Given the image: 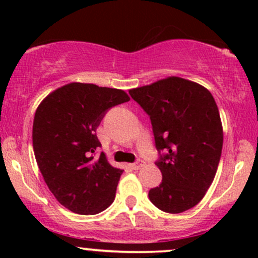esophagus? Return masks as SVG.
I'll return each mask as SVG.
<instances>
[{
  "instance_id": "esophagus-1",
  "label": "esophagus",
  "mask_w": 258,
  "mask_h": 258,
  "mask_svg": "<svg viewBox=\"0 0 258 258\" xmlns=\"http://www.w3.org/2000/svg\"><path fill=\"white\" fill-rule=\"evenodd\" d=\"M144 165H146V162H144V160H142V159H138L137 161H136L135 164L132 165V167L135 168V170H139V168H142V167H143Z\"/></svg>"
}]
</instances>
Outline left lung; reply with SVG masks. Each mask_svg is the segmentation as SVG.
I'll return each mask as SVG.
<instances>
[{"label": "left lung", "mask_w": 258, "mask_h": 258, "mask_svg": "<svg viewBox=\"0 0 258 258\" xmlns=\"http://www.w3.org/2000/svg\"><path fill=\"white\" fill-rule=\"evenodd\" d=\"M152 121L162 173L149 199L168 214H180L205 197L220 164L223 130L214 97L189 80L171 78L130 90Z\"/></svg>", "instance_id": "obj_1"}]
</instances>
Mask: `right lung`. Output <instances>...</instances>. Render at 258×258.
Here are the masks:
<instances>
[{"mask_svg": "<svg viewBox=\"0 0 258 258\" xmlns=\"http://www.w3.org/2000/svg\"><path fill=\"white\" fill-rule=\"evenodd\" d=\"M130 100L126 92L73 82L58 88L38 105L32 147L38 168L55 199L79 215L104 211L115 199L122 170L112 167L97 127L109 109Z\"/></svg>", "mask_w": 258, "mask_h": 258, "instance_id": "obj_1", "label": "right lung"}]
</instances>
